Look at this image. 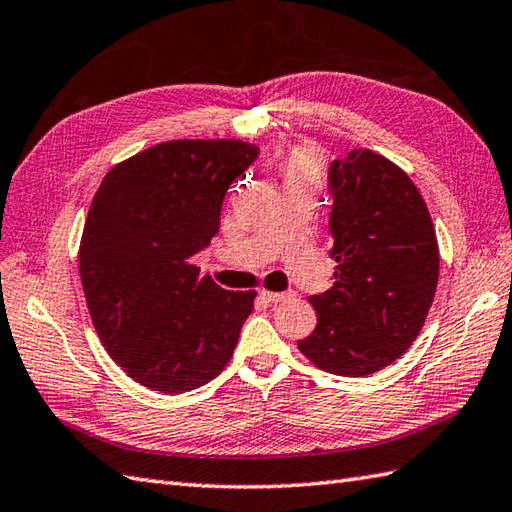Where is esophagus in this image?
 <instances>
[{
	"label": "esophagus",
	"mask_w": 512,
	"mask_h": 512,
	"mask_svg": "<svg viewBox=\"0 0 512 512\" xmlns=\"http://www.w3.org/2000/svg\"><path fill=\"white\" fill-rule=\"evenodd\" d=\"M261 296H264V299L270 301V303H283V301L294 299L296 294L292 290H288V292H268V290H264V292H261Z\"/></svg>",
	"instance_id": "obj_1"
}]
</instances>
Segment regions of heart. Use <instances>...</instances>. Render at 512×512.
I'll return each instance as SVG.
<instances>
[{"label":"heart","instance_id":"b5f03b06","mask_svg":"<svg viewBox=\"0 0 512 512\" xmlns=\"http://www.w3.org/2000/svg\"><path fill=\"white\" fill-rule=\"evenodd\" d=\"M285 183H305L316 185L320 181V161L316 152L310 148H296L290 152L283 165Z\"/></svg>","mask_w":512,"mask_h":512}]
</instances>
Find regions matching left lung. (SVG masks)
<instances>
[{
  "label": "left lung",
  "mask_w": 512,
  "mask_h": 512,
  "mask_svg": "<svg viewBox=\"0 0 512 512\" xmlns=\"http://www.w3.org/2000/svg\"><path fill=\"white\" fill-rule=\"evenodd\" d=\"M334 285L310 296L318 323L299 349L342 377L382 371L408 351L438 283L434 224L410 176L373 150L329 165Z\"/></svg>",
  "instance_id": "left-lung-1"
}]
</instances>
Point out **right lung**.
<instances>
[{
  "label": "right lung",
  "instance_id": "1",
  "mask_svg": "<svg viewBox=\"0 0 512 512\" xmlns=\"http://www.w3.org/2000/svg\"><path fill=\"white\" fill-rule=\"evenodd\" d=\"M259 154L237 139H176L104 176L80 242L93 327L128 377L181 395L231 360L255 292L200 277L192 257L220 229L222 200Z\"/></svg>",
  "mask_w": 512,
  "mask_h": 512
}]
</instances>
